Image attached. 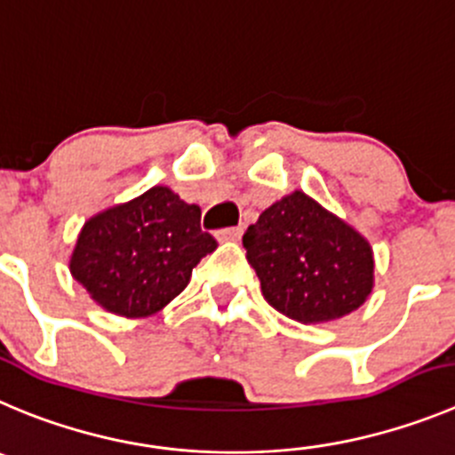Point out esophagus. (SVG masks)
Masks as SVG:
<instances>
[{"instance_id":"1","label":"esophagus","mask_w":455,"mask_h":455,"mask_svg":"<svg viewBox=\"0 0 455 455\" xmlns=\"http://www.w3.org/2000/svg\"><path fill=\"white\" fill-rule=\"evenodd\" d=\"M242 233H244V228L242 227H228V228H222V231H218V237L220 240H240Z\"/></svg>"}]
</instances>
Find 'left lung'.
<instances>
[{"instance_id": "left-lung-1", "label": "left lung", "mask_w": 455, "mask_h": 455, "mask_svg": "<svg viewBox=\"0 0 455 455\" xmlns=\"http://www.w3.org/2000/svg\"><path fill=\"white\" fill-rule=\"evenodd\" d=\"M242 242L267 303L303 323L346 316L372 290L371 244L300 190L267 208Z\"/></svg>"}]
</instances>
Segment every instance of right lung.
I'll return each mask as SVG.
<instances>
[{
	"instance_id": "add662e5",
	"label": "right lung",
	"mask_w": 455,
	"mask_h": 455,
	"mask_svg": "<svg viewBox=\"0 0 455 455\" xmlns=\"http://www.w3.org/2000/svg\"><path fill=\"white\" fill-rule=\"evenodd\" d=\"M199 218V206L155 186L84 224L71 274L109 312L155 314L184 291L193 267L218 247Z\"/></svg>"
}]
</instances>
